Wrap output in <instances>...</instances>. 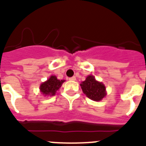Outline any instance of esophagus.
<instances>
[{
	"label": "esophagus",
	"instance_id": "esophagus-1",
	"mask_svg": "<svg viewBox=\"0 0 146 146\" xmlns=\"http://www.w3.org/2000/svg\"><path fill=\"white\" fill-rule=\"evenodd\" d=\"M70 81H76V77L75 76H73V77H70Z\"/></svg>",
	"mask_w": 146,
	"mask_h": 146
}]
</instances>
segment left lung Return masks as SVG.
<instances>
[{"label": "left lung", "instance_id": "8db88e82", "mask_svg": "<svg viewBox=\"0 0 146 146\" xmlns=\"http://www.w3.org/2000/svg\"><path fill=\"white\" fill-rule=\"evenodd\" d=\"M83 93L94 101H100L106 96V88L104 84L96 80L94 76H88L80 84Z\"/></svg>", "mask_w": 146, "mask_h": 146}]
</instances>
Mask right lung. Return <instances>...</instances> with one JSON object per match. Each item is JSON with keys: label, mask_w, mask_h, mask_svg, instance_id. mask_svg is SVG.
<instances>
[{"label": "right lung", "mask_w": 146, "mask_h": 146, "mask_svg": "<svg viewBox=\"0 0 146 146\" xmlns=\"http://www.w3.org/2000/svg\"><path fill=\"white\" fill-rule=\"evenodd\" d=\"M64 80H59L56 76H51L46 82L40 85V91L44 96H54L59 90Z\"/></svg>", "instance_id": "add662e5"}]
</instances>
